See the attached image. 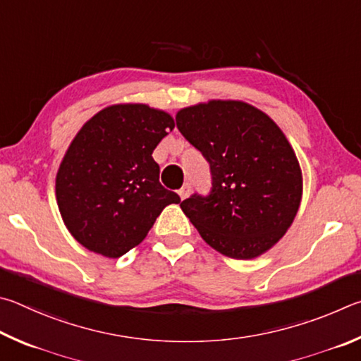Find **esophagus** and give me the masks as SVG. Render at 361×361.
<instances>
[{
	"label": "esophagus",
	"mask_w": 361,
	"mask_h": 361,
	"mask_svg": "<svg viewBox=\"0 0 361 361\" xmlns=\"http://www.w3.org/2000/svg\"><path fill=\"white\" fill-rule=\"evenodd\" d=\"M190 192H192V185L190 184H185L184 187L180 188L179 190V197H180V200H185L188 195H190Z\"/></svg>",
	"instance_id": "1"
}]
</instances>
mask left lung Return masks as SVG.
<instances>
[{"label":"left lung","instance_id":"obj_1","mask_svg":"<svg viewBox=\"0 0 361 361\" xmlns=\"http://www.w3.org/2000/svg\"><path fill=\"white\" fill-rule=\"evenodd\" d=\"M177 128L211 164L212 190L180 203L201 238L235 260L263 255L300 209L302 173L268 114L238 99H211L176 114Z\"/></svg>","mask_w":361,"mask_h":361}]
</instances>
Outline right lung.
Returning <instances> with one entry per match:
<instances>
[{"instance_id": "obj_1", "label": "right lung", "mask_w": 361, "mask_h": 361, "mask_svg": "<svg viewBox=\"0 0 361 361\" xmlns=\"http://www.w3.org/2000/svg\"><path fill=\"white\" fill-rule=\"evenodd\" d=\"M173 128L168 112L142 103L107 106L82 125L55 179L56 204L75 241L118 258L142 243L164 207L180 203L160 184L152 157Z\"/></svg>"}]
</instances>
